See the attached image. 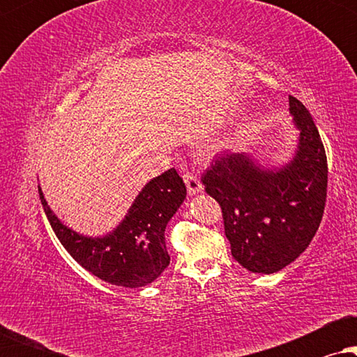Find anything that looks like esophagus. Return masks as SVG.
Segmentation results:
<instances>
[{
    "label": "esophagus",
    "mask_w": 357,
    "mask_h": 357,
    "mask_svg": "<svg viewBox=\"0 0 357 357\" xmlns=\"http://www.w3.org/2000/svg\"><path fill=\"white\" fill-rule=\"evenodd\" d=\"M183 180H185V185H187L188 195H192V197H193V195L203 192L202 180H199L195 174H192V172H185V174H183Z\"/></svg>",
    "instance_id": "obj_1"
}]
</instances>
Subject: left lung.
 <instances>
[{"mask_svg": "<svg viewBox=\"0 0 357 357\" xmlns=\"http://www.w3.org/2000/svg\"><path fill=\"white\" fill-rule=\"evenodd\" d=\"M299 130L296 153L266 169L247 153H224L202 177L222 209L234 260L252 273L282 270L309 247L326 202L328 165L320 133L304 104L289 96Z\"/></svg>", "mask_w": 357, "mask_h": 357, "instance_id": "left-lung-1", "label": "left lung"}]
</instances>
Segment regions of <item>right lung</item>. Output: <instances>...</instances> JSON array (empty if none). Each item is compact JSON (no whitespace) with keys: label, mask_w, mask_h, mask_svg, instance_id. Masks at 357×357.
<instances>
[{"label":"right lung","mask_w":357,"mask_h":357,"mask_svg":"<svg viewBox=\"0 0 357 357\" xmlns=\"http://www.w3.org/2000/svg\"><path fill=\"white\" fill-rule=\"evenodd\" d=\"M38 195L48 222L66 252L82 268L105 282L143 287L169 266L165 227L187 197V187L175 169L149 180L131 204L123 221L100 237L82 236L65 226Z\"/></svg>","instance_id":"add662e5"}]
</instances>
